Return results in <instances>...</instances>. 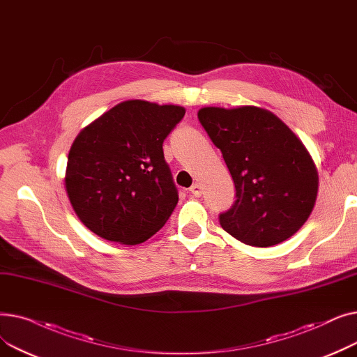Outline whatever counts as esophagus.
<instances>
[{"instance_id":"esophagus-1","label":"esophagus","mask_w":357,"mask_h":357,"mask_svg":"<svg viewBox=\"0 0 357 357\" xmlns=\"http://www.w3.org/2000/svg\"><path fill=\"white\" fill-rule=\"evenodd\" d=\"M190 191L194 197H201L202 195V186L199 183H194L190 188Z\"/></svg>"}]
</instances>
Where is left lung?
Segmentation results:
<instances>
[{
	"label": "left lung",
	"mask_w": 357,
	"mask_h": 357,
	"mask_svg": "<svg viewBox=\"0 0 357 357\" xmlns=\"http://www.w3.org/2000/svg\"><path fill=\"white\" fill-rule=\"evenodd\" d=\"M198 120L221 150L236 186L221 227L249 246L269 248L304 226L318 194L317 166L294 131L255 105L204 107Z\"/></svg>",
	"instance_id": "obj_1"
}]
</instances>
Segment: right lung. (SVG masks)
Masks as SVG:
<instances>
[{
	"mask_svg": "<svg viewBox=\"0 0 357 357\" xmlns=\"http://www.w3.org/2000/svg\"><path fill=\"white\" fill-rule=\"evenodd\" d=\"M183 116L181 105L128 100L79 131L68 155L65 190L84 226L128 246L165 226L178 191L162 144Z\"/></svg>",
	"mask_w": 357,
	"mask_h": 357,
	"instance_id": "right-lung-1",
	"label": "right lung"
}]
</instances>
